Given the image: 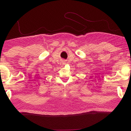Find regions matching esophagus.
<instances>
[{"instance_id": "esophagus-1", "label": "esophagus", "mask_w": 131, "mask_h": 131, "mask_svg": "<svg viewBox=\"0 0 131 131\" xmlns=\"http://www.w3.org/2000/svg\"><path fill=\"white\" fill-rule=\"evenodd\" d=\"M61 65H64V62H62V63H61Z\"/></svg>"}]
</instances>
